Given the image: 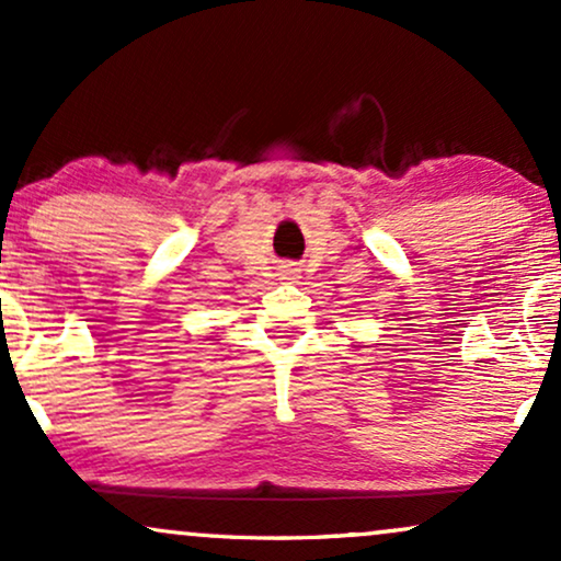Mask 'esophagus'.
<instances>
[{"label":"esophagus","mask_w":561,"mask_h":561,"mask_svg":"<svg viewBox=\"0 0 561 561\" xmlns=\"http://www.w3.org/2000/svg\"><path fill=\"white\" fill-rule=\"evenodd\" d=\"M289 274H295V268H289Z\"/></svg>","instance_id":"obj_1"}]
</instances>
